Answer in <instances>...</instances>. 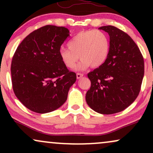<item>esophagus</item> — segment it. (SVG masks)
<instances>
[{"mask_svg":"<svg viewBox=\"0 0 153 153\" xmlns=\"http://www.w3.org/2000/svg\"><path fill=\"white\" fill-rule=\"evenodd\" d=\"M82 76H83V74H82V73H77V74H76L77 79H80V78H81Z\"/></svg>","mask_w":153,"mask_h":153,"instance_id":"obj_1","label":"esophagus"}]
</instances>
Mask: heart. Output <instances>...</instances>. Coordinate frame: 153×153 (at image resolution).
I'll use <instances>...</instances> for the list:
<instances>
[{
	"mask_svg": "<svg viewBox=\"0 0 153 153\" xmlns=\"http://www.w3.org/2000/svg\"><path fill=\"white\" fill-rule=\"evenodd\" d=\"M110 41L99 30L80 31L68 42V47L59 50V57L66 68L71 69L81 59L76 70L84 71L91 65L98 68L106 61L110 52Z\"/></svg>",
	"mask_w": 153,
	"mask_h": 153,
	"instance_id": "obj_1",
	"label": "heart"
}]
</instances>
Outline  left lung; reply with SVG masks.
I'll list each match as a JSON object with an SVG mask.
<instances>
[{
	"mask_svg": "<svg viewBox=\"0 0 153 153\" xmlns=\"http://www.w3.org/2000/svg\"><path fill=\"white\" fill-rule=\"evenodd\" d=\"M109 35L110 52L102 65L90 72L91 86L85 100L101 114H112L127 108L137 97L145 65L140 49L125 32L113 26L99 28Z\"/></svg>",
	"mask_w": 153,
	"mask_h": 153,
	"instance_id": "1",
	"label": "left lung"
}]
</instances>
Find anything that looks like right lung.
Wrapping results in <instances>:
<instances>
[{
	"label": "right lung",
	"instance_id": "add662e5",
	"mask_svg": "<svg viewBox=\"0 0 153 153\" xmlns=\"http://www.w3.org/2000/svg\"><path fill=\"white\" fill-rule=\"evenodd\" d=\"M69 33L63 26H45L28 35L16 50L10 68L13 89L32 111L49 113L62 106L76 80L58 54Z\"/></svg>",
	"mask_w": 153,
	"mask_h": 153
}]
</instances>
